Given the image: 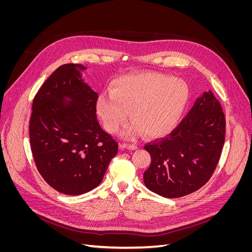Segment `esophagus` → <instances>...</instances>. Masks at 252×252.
I'll return each instance as SVG.
<instances>
[{"label": "esophagus", "mask_w": 252, "mask_h": 252, "mask_svg": "<svg viewBox=\"0 0 252 252\" xmlns=\"http://www.w3.org/2000/svg\"><path fill=\"white\" fill-rule=\"evenodd\" d=\"M121 148H125V149H129V150H135L138 148V146L134 144H122Z\"/></svg>", "instance_id": "esophagus-1"}]
</instances>
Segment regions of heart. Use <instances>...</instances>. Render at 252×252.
I'll use <instances>...</instances> for the list:
<instances>
[{
	"mask_svg": "<svg viewBox=\"0 0 252 252\" xmlns=\"http://www.w3.org/2000/svg\"><path fill=\"white\" fill-rule=\"evenodd\" d=\"M188 100L185 81L165 74L139 73L118 79L111 93L98 94L95 109L108 132H117L130 111L132 123L122 130L123 138H133L140 132L161 138L178 125Z\"/></svg>",
	"mask_w": 252,
	"mask_h": 252,
	"instance_id": "heart-1",
	"label": "heart"
}]
</instances>
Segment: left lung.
<instances>
[{"mask_svg": "<svg viewBox=\"0 0 252 252\" xmlns=\"http://www.w3.org/2000/svg\"><path fill=\"white\" fill-rule=\"evenodd\" d=\"M225 127L220 104L208 90L196 98L170 134L144 147L151 157V164L143 175L145 186L169 199L200 189L218 165Z\"/></svg>", "mask_w": 252, "mask_h": 252, "instance_id": "1", "label": "left lung"}]
</instances>
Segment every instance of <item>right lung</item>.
Masks as SVG:
<instances>
[{
	"instance_id": "right-lung-1",
	"label": "right lung",
	"mask_w": 252,
	"mask_h": 252,
	"mask_svg": "<svg viewBox=\"0 0 252 252\" xmlns=\"http://www.w3.org/2000/svg\"><path fill=\"white\" fill-rule=\"evenodd\" d=\"M81 64H64L37 91L32 103L29 139L43 179L59 192L80 195L103 180L118 143L96 119L97 94Z\"/></svg>"
}]
</instances>
